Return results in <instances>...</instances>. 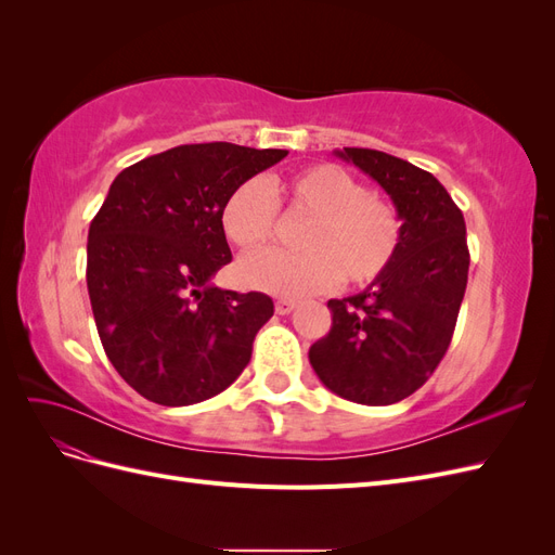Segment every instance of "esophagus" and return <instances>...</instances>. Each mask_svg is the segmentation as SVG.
Instances as JSON below:
<instances>
[{"instance_id": "1", "label": "esophagus", "mask_w": 555, "mask_h": 555, "mask_svg": "<svg viewBox=\"0 0 555 555\" xmlns=\"http://www.w3.org/2000/svg\"><path fill=\"white\" fill-rule=\"evenodd\" d=\"M294 308H296V304L292 298H278L275 300V312L278 314H289Z\"/></svg>"}]
</instances>
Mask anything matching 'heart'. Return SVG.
Wrapping results in <instances>:
<instances>
[{
	"instance_id": "1",
	"label": "heart",
	"mask_w": 555,
	"mask_h": 555,
	"mask_svg": "<svg viewBox=\"0 0 555 555\" xmlns=\"http://www.w3.org/2000/svg\"><path fill=\"white\" fill-rule=\"evenodd\" d=\"M278 206L310 217L300 233L306 251H268L247 257L238 275L261 292L306 296L331 289L343 278L365 287L391 266L402 238L396 206L338 164H312L266 184L241 182L222 206L224 236L243 251H259L275 238Z\"/></svg>"
}]
</instances>
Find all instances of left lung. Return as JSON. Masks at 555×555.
Listing matches in <instances>:
<instances>
[{
    "label": "left lung",
    "instance_id": "1",
    "mask_svg": "<svg viewBox=\"0 0 555 555\" xmlns=\"http://www.w3.org/2000/svg\"><path fill=\"white\" fill-rule=\"evenodd\" d=\"M335 155L391 196L402 238L371 287L328 300L333 326L308 357L333 393L391 405L424 386L449 349L467 287L465 220L440 180L418 166L371 147Z\"/></svg>",
    "mask_w": 555,
    "mask_h": 555
}]
</instances>
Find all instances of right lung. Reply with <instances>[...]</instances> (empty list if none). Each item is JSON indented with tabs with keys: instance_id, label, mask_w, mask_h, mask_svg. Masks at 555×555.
I'll use <instances>...</instances> for the list:
<instances>
[{
	"instance_id": "right-lung-1",
	"label": "right lung",
	"mask_w": 555,
	"mask_h": 555,
	"mask_svg": "<svg viewBox=\"0 0 555 555\" xmlns=\"http://www.w3.org/2000/svg\"><path fill=\"white\" fill-rule=\"evenodd\" d=\"M284 157L287 150L194 143L113 180L88 233V292L108 361L143 398L194 405L245 371L273 300L210 282L231 261L222 206Z\"/></svg>"
}]
</instances>
